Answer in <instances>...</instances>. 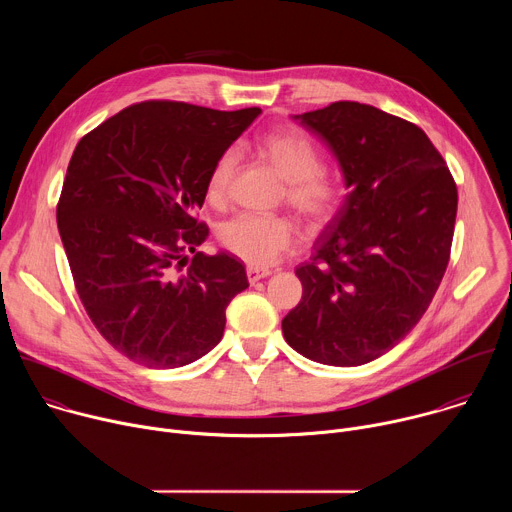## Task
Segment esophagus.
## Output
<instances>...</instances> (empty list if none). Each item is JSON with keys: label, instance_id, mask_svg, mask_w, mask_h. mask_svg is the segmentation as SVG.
<instances>
[{"label": "esophagus", "instance_id": "34e87169", "mask_svg": "<svg viewBox=\"0 0 512 512\" xmlns=\"http://www.w3.org/2000/svg\"><path fill=\"white\" fill-rule=\"evenodd\" d=\"M267 275H271V271H269V269L247 267V279H249V283H257L259 279H263V277H267Z\"/></svg>", "mask_w": 512, "mask_h": 512}]
</instances>
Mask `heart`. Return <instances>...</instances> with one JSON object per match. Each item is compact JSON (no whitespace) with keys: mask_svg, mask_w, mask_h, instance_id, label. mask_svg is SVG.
Segmentation results:
<instances>
[{"mask_svg":"<svg viewBox=\"0 0 512 512\" xmlns=\"http://www.w3.org/2000/svg\"><path fill=\"white\" fill-rule=\"evenodd\" d=\"M257 150L261 158L285 180V202L308 225L320 227L336 216L342 202L340 182L324 170L318 145L296 127L267 131ZM237 150L227 148L212 162L204 194L212 204L225 202L237 168ZM218 241L253 267L271 265L294 241V227L283 216L241 214L218 229Z\"/></svg>","mask_w":512,"mask_h":512,"instance_id":"1","label":"heart"}]
</instances>
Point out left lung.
Listing matches in <instances>:
<instances>
[{"mask_svg": "<svg viewBox=\"0 0 512 512\" xmlns=\"http://www.w3.org/2000/svg\"><path fill=\"white\" fill-rule=\"evenodd\" d=\"M338 158L350 192L310 261L281 330L334 367L389 352L421 320L446 273L458 188L425 131L373 105L336 101L298 115Z\"/></svg>", "mask_w": 512, "mask_h": 512, "instance_id": "1", "label": "left lung"}]
</instances>
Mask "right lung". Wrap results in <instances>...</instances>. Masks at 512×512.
Listing matches in <instances>:
<instances>
[{
	"label": "right lung",
	"mask_w": 512,
	"mask_h": 512,
	"mask_svg": "<svg viewBox=\"0 0 512 512\" xmlns=\"http://www.w3.org/2000/svg\"><path fill=\"white\" fill-rule=\"evenodd\" d=\"M259 113L143 101L83 135L70 158L56 223L77 294L99 334L143 367L212 350L249 287L239 259L198 251L208 227L196 210L212 162Z\"/></svg>",
	"instance_id": "add662e5"
}]
</instances>
